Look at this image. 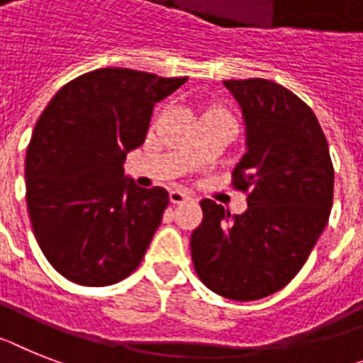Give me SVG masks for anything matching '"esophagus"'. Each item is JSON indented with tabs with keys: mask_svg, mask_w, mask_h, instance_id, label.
I'll use <instances>...</instances> for the list:
<instances>
[{
	"mask_svg": "<svg viewBox=\"0 0 363 363\" xmlns=\"http://www.w3.org/2000/svg\"><path fill=\"white\" fill-rule=\"evenodd\" d=\"M190 194H186V191L182 190H172L169 191V201H172L173 205H181V203H186V201H190Z\"/></svg>",
	"mask_w": 363,
	"mask_h": 363,
	"instance_id": "esophagus-1",
	"label": "esophagus"
}]
</instances>
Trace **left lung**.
Returning a JSON list of instances; mask_svg holds the SVG:
<instances>
[{
	"instance_id": "8db88e82",
	"label": "left lung",
	"mask_w": 363,
	"mask_h": 363,
	"mask_svg": "<svg viewBox=\"0 0 363 363\" xmlns=\"http://www.w3.org/2000/svg\"><path fill=\"white\" fill-rule=\"evenodd\" d=\"M223 84L245 121L247 151L233 186L247 191V210L230 216L212 199L201 201L191 260L214 294L257 301L282 290L308 260L328 223L334 167L318 118L288 88L267 79Z\"/></svg>"
}]
</instances>
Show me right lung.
Instances as JSON below:
<instances>
[{"instance_id":"add662e5","label":"right lung","mask_w":363,"mask_h":363,"mask_svg":"<svg viewBox=\"0 0 363 363\" xmlns=\"http://www.w3.org/2000/svg\"><path fill=\"white\" fill-rule=\"evenodd\" d=\"M186 79L94 69L60 88L36 121L27 210L44 257L75 284H116L144 258L169 194L136 186L123 162L144 144L153 106Z\"/></svg>"}]
</instances>
